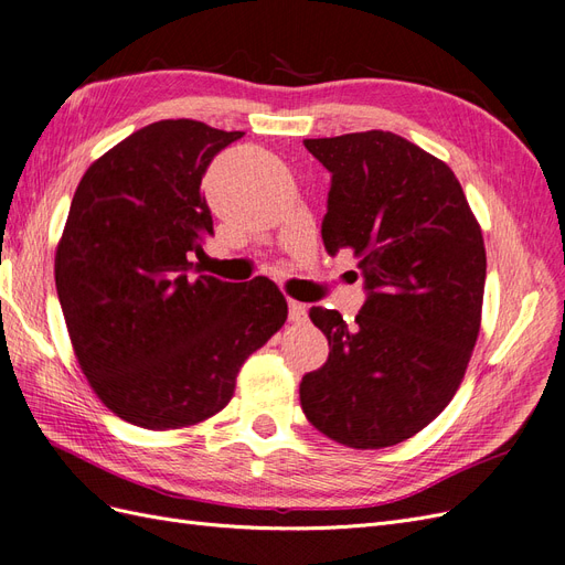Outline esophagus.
<instances>
[{
    "label": "esophagus",
    "instance_id": "obj_1",
    "mask_svg": "<svg viewBox=\"0 0 565 565\" xmlns=\"http://www.w3.org/2000/svg\"><path fill=\"white\" fill-rule=\"evenodd\" d=\"M288 319L294 323H305L307 321V305L298 300H288Z\"/></svg>",
    "mask_w": 565,
    "mask_h": 565
}]
</instances>
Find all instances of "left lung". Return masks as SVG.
I'll return each instance as SVG.
<instances>
[{"instance_id":"obj_1","label":"left lung","mask_w":565,"mask_h":565,"mask_svg":"<svg viewBox=\"0 0 565 565\" xmlns=\"http://www.w3.org/2000/svg\"><path fill=\"white\" fill-rule=\"evenodd\" d=\"M331 171L321 236L359 260L369 298L354 319H309L329 361L300 382L307 420L361 450L396 446L458 392L481 329L486 246L446 161L390 131L305 140Z\"/></svg>"}]
</instances>
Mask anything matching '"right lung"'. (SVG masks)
I'll return each mask as SVG.
<instances>
[{
    "label": "right lung",
    "mask_w": 565,
    "mask_h": 565,
    "mask_svg": "<svg viewBox=\"0 0 565 565\" xmlns=\"http://www.w3.org/2000/svg\"><path fill=\"white\" fill-rule=\"evenodd\" d=\"M242 136L154 121L90 163L72 196L53 265L70 342L90 390L136 427L185 429L221 413L242 363L286 321L267 277L192 275L213 234L202 175Z\"/></svg>",
    "instance_id": "add662e5"
}]
</instances>
